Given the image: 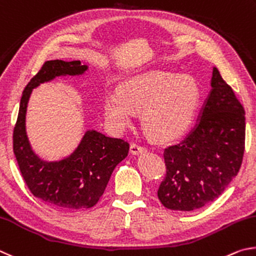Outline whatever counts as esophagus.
<instances>
[{
	"mask_svg": "<svg viewBox=\"0 0 256 256\" xmlns=\"http://www.w3.org/2000/svg\"><path fill=\"white\" fill-rule=\"evenodd\" d=\"M146 147L145 146H142L140 144H138V142H132V144L130 145V152L134 154H140V153H144V152H146Z\"/></svg>",
	"mask_w": 256,
	"mask_h": 256,
	"instance_id": "1",
	"label": "esophagus"
}]
</instances>
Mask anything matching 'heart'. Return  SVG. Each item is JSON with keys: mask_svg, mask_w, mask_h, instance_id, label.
Masks as SVG:
<instances>
[{"mask_svg": "<svg viewBox=\"0 0 256 256\" xmlns=\"http://www.w3.org/2000/svg\"><path fill=\"white\" fill-rule=\"evenodd\" d=\"M200 100V86L190 75L153 70L124 80L108 93L103 109L116 128L130 126L142 111V127L156 140L170 142L186 132Z\"/></svg>", "mask_w": 256, "mask_h": 256, "instance_id": "obj_1", "label": "heart"}]
</instances>
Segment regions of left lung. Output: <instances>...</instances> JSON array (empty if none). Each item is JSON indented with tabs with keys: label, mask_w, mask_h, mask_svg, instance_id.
Returning a JSON list of instances; mask_svg holds the SVG:
<instances>
[{
	"label": "left lung",
	"mask_w": 256,
	"mask_h": 256,
	"mask_svg": "<svg viewBox=\"0 0 256 256\" xmlns=\"http://www.w3.org/2000/svg\"><path fill=\"white\" fill-rule=\"evenodd\" d=\"M212 92L196 127L164 150L158 196L168 209L191 212L217 199L238 173L245 150V110L214 67Z\"/></svg>",
	"instance_id": "1"
}]
</instances>
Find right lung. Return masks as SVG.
Listing matches in <instances>:
<instances>
[{
  "label": "right lung",
  "mask_w": 256,
  "mask_h": 256,
  "mask_svg": "<svg viewBox=\"0 0 256 256\" xmlns=\"http://www.w3.org/2000/svg\"><path fill=\"white\" fill-rule=\"evenodd\" d=\"M88 70L80 60H48L26 84L13 129V153L31 194L52 207L80 210L98 204L114 168L128 155V142L96 130L85 132L78 148L58 162L40 160L26 134V106L32 88L60 75H80Z\"/></svg>",
  "instance_id": "add662e5"
}]
</instances>
